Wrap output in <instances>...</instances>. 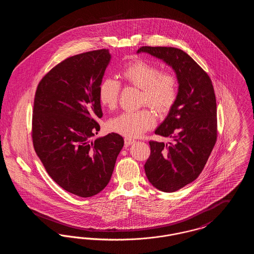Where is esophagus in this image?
<instances>
[{"instance_id": "34e87169", "label": "esophagus", "mask_w": 254, "mask_h": 254, "mask_svg": "<svg viewBox=\"0 0 254 254\" xmlns=\"http://www.w3.org/2000/svg\"><path fill=\"white\" fill-rule=\"evenodd\" d=\"M135 141L130 139V138H125V145L126 146H128V145H132Z\"/></svg>"}]
</instances>
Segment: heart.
I'll return each instance as SVG.
<instances>
[{
    "label": "heart",
    "mask_w": 254,
    "mask_h": 254,
    "mask_svg": "<svg viewBox=\"0 0 254 254\" xmlns=\"http://www.w3.org/2000/svg\"><path fill=\"white\" fill-rule=\"evenodd\" d=\"M121 76L128 84L142 90L141 104L148 105L158 112L168 111L178 93V81L171 71H160L157 65L144 60L127 64ZM120 85L113 78L104 79L99 85L98 99L103 107L114 109L118 102ZM155 115L149 109L125 111L109 122L110 130L135 138L155 125Z\"/></svg>",
    "instance_id": "1"
}]
</instances>
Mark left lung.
I'll use <instances>...</instances> for the list:
<instances>
[{"instance_id":"left-lung-1","label":"left lung","mask_w":254,"mask_h":254,"mask_svg":"<svg viewBox=\"0 0 254 254\" xmlns=\"http://www.w3.org/2000/svg\"><path fill=\"white\" fill-rule=\"evenodd\" d=\"M163 61L175 73L178 93L166 119L155 134L172 142L150 141V156L145 164L150 184L164 192H174L193 182L205 167L217 138V110L208 75L186 52L175 48L142 47Z\"/></svg>"}]
</instances>
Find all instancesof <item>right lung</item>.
<instances>
[{"mask_svg":"<svg viewBox=\"0 0 254 254\" xmlns=\"http://www.w3.org/2000/svg\"><path fill=\"white\" fill-rule=\"evenodd\" d=\"M110 60L108 49L69 57L37 87L32 118L37 155L62 189L80 197L107 187L124 146L117 133L92 140L103 116L98 89Z\"/></svg>","mask_w":254,"mask_h":254,"instance_id":"right-lung-1","label":"right lung"}]
</instances>
